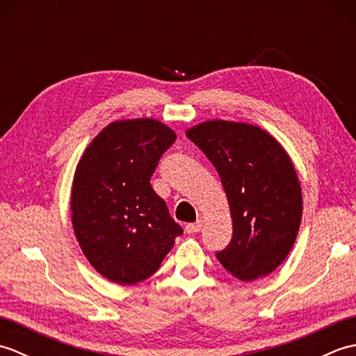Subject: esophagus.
<instances>
[{
	"label": "esophagus",
	"instance_id": "esophagus-1",
	"mask_svg": "<svg viewBox=\"0 0 356 356\" xmlns=\"http://www.w3.org/2000/svg\"><path fill=\"white\" fill-rule=\"evenodd\" d=\"M185 229L188 234H197L202 229V220H197L194 223H188Z\"/></svg>",
	"mask_w": 356,
	"mask_h": 356
}]
</instances>
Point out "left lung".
<instances>
[{
  "mask_svg": "<svg viewBox=\"0 0 356 356\" xmlns=\"http://www.w3.org/2000/svg\"><path fill=\"white\" fill-rule=\"evenodd\" d=\"M216 166L229 202L232 238L216 257L251 282L277 269L297 238L303 200L283 147L261 128L211 120L186 131Z\"/></svg>",
  "mask_w": 356,
  "mask_h": 356,
  "instance_id": "1",
  "label": "left lung"
}]
</instances>
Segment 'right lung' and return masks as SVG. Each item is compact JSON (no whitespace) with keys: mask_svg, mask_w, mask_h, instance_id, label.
<instances>
[{"mask_svg":"<svg viewBox=\"0 0 356 356\" xmlns=\"http://www.w3.org/2000/svg\"><path fill=\"white\" fill-rule=\"evenodd\" d=\"M176 134L153 119L113 122L74 172L72 222L79 246L110 282L136 284L161 268L182 226L149 180Z\"/></svg>","mask_w":356,"mask_h":356,"instance_id":"right-lung-1","label":"right lung"}]
</instances>
